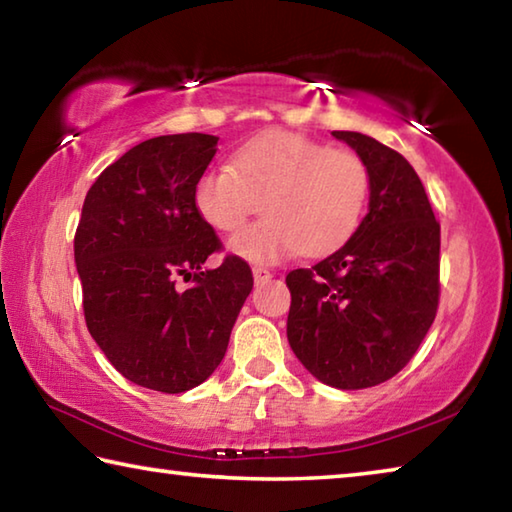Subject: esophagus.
<instances>
[{"label":"esophagus","instance_id":"34e87169","mask_svg":"<svg viewBox=\"0 0 512 512\" xmlns=\"http://www.w3.org/2000/svg\"><path fill=\"white\" fill-rule=\"evenodd\" d=\"M253 277H255V284H264V282L271 280L273 273L268 271V268H264V266H255L253 268Z\"/></svg>","mask_w":512,"mask_h":512}]
</instances>
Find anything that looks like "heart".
<instances>
[{
  "label": "heart",
  "instance_id": "heart-1",
  "mask_svg": "<svg viewBox=\"0 0 512 512\" xmlns=\"http://www.w3.org/2000/svg\"><path fill=\"white\" fill-rule=\"evenodd\" d=\"M368 198L361 155L289 131L253 137L232 167L203 171L194 187L196 212L219 232L241 228L262 201V219L230 239L232 253L255 264L332 253L357 232Z\"/></svg>",
  "mask_w": 512,
  "mask_h": 512
}]
</instances>
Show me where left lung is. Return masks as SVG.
Wrapping results in <instances>:
<instances>
[{
	"mask_svg": "<svg viewBox=\"0 0 512 512\" xmlns=\"http://www.w3.org/2000/svg\"><path fill=\"white\" fill-rule=\"evenodd\" d=\"M370 169V203L336 253L287 275V339L302 366L341 391L395 377L418 352L440 298V223L404 155L334 131Z\"/></svg>",
	"mask_w": 512,
	"mask_h": 512,
	"instance_id": "1",
	"label": "left lung"
}]
</instances>
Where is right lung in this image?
<instances>
[{"instance_id":"1","label":"right lung","mask_w":512,"mask_h":512,"mask_svg":"<svg viewBox=\"0 0 512 512\" xmlns=\"http://www.w3.org/2000/svg\"><path fill=\"white\" fill-rule=\"evenodd\" d=\"M219 137L160 135L101 171L74 235L83 314L121 375L160 393H185L212 375L253 291L237 255L205 271L221 239L194 205V187ZM193 280L183 292L177 275Z\"/></svg>"}]
</instances>
